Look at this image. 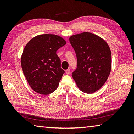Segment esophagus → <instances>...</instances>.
I'll list each match as a JSON object with an SVG mask.
<instances>
[{
  "label": "esophagus",
  "instance_id": "obj_1",
  "mask_svg": "<svg viewBox=\"0 0 134 134\" xmlns=\"http://www.w3.org/2000/svg\"><path fill=\"white\" fill-rule=\"evenodd\" d=\"M70 69H67V70H65V74H66L67 75L69 74H70Z\"/></svg>",
  "mask_w": 134,
  "mask_h": 134
}]
</instances>
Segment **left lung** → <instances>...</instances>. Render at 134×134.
<instances>
[{
    "mask_svg": "<svg viewBox=\"0 0 134 134\" xmlns=\"http://www.w3.org/2000/svg\"><path fill=\"white\" fill-rule=\"evenodd\" d=\"M69 39L77 58L72 78L82 92L94 93L110 74L112 56L109 45L100 37L89 32L72 35Z\"/></svg>",
    "mask_w": 134,
    "mask_h": 134,
    "instance_id": "8db88e82",
    "label": "left lung"
}]
</instances>
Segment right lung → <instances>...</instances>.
<instances>
[{
    "label": "right lung",
    "mask_w": 134,
    "mask_h": 134,
    "mask_svg": "<svg viewBox=\"0 0 134 134\" xmlns=\"http://www.w3.org/2000/svg\"><path fill=\"white\" fill-rule=\"evenodd\" d=\"M66 41L55 35H38L28 42L22 52L21 63L28 83L35 92L42 95L58 88L64 73L56 51Z\"/></svg>",
    "instance_id": "add662e5"
}]
</instances>
